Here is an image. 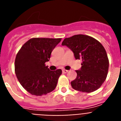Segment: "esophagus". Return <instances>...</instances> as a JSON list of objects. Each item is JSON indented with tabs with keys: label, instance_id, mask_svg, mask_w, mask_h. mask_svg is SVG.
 Instances as JSON below:
<instances>
[{
	"label": "esophagus",
	"instance_id": "1",
	"mask_svg": "<svg viewBox=\"0 0 121 121\" xmlns=\"http://www.w3.org/2000/svg\"><path fill=\"white\" fill-rule=\"evenodd\" d=\"M62 72L64 73H67L68 72V70H65V69H64V70H62Z\"/></svg>",
	"mask_w": 121,
	"mask_h": 121
}]
</instances>
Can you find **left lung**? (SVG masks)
<instances>
[{
	"instance_id": "obj_1",
	"label": "left lung",
	"mask_w": 121,
	"mask_h": 121,
	"mask_svg": "<svg viewBox=\"0 0 121 121\" xmlns=\"http://www.w3.org/2000/svg\"><path fill=\"white\" fill-rule=\"evenodd\" d=\"M62 45L72 50L76 59L82 60L81 70H76V78L71 82L72 88L85 93L100 88L106 79L109 67L108 58L102 45L93 37L84 35L65 38Z\"/></svg>"
}]
</instances>
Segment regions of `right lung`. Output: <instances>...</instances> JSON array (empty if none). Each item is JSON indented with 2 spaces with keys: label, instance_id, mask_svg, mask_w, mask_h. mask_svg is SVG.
<instances>
[{
  "label": "right lung",
  "instance_id": "obj_1",
  "mask_svg": "<svg viewBox=\"0 0 121 121\" xmlns=\"http://www.w3.org/2000/svg\"><path fill=\"white\" fill-rule=\"evenodd\" d=\"M61 39L31 38L18 51L15 73L21 85L31 95L40 96L55 89L62 70L51 71L45 62L49 61L51 52Z\"/></svg>",
  "mask_w": 121,
  "mask_h": 121
}]
</instances>
